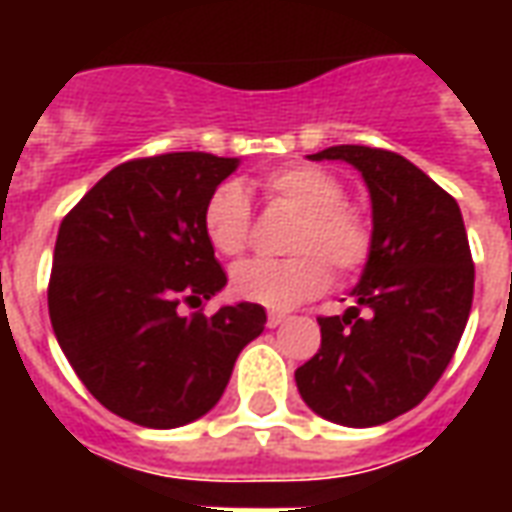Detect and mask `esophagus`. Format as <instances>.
I'll return each mask as SVG.
<instances>
[{"label":"esophagus","instance_id":"34e87169","mask_svg":"<svg viewBox=\"0 0 512 512\" xmlns=\"http://www.w3.org/2000/svg\"><path fill=\"white\" fill-rule=\"evenodd\" d=\"M285 321H288V315H285V312H279V310L268 312V326H271V329H277V326H282Z\"/></svg>","mask_w":512,"mask_h":512}]
</instances>
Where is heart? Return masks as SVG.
<instances>
[{
	"mask_svg": "<svg viewBox=\"0 0 512 512\" xmlns=\"http://www.w3.org/2000/svg\"><path fill=\"white\" fill-rule=\"evenodd\" d=\"M271 205L296 213L285 260H246L233 268L230 288L238 299L263 307H293L315 299L329 285L359 274L373 255L376 233L365 208L345 200L343 180L312 164H290L260 180ZM202 230L216 255L241 257L252 238V208L244 189L227 180L202 211Z\"/></svg>",
	"mask_w": 512,
	"mask_h": 512,
	"instance_id": "b5f03b06",
	"label": "heart"
}]
</instances>
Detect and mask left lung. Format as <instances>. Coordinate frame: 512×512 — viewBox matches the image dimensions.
I'll use <instances>...</instances> for the list:
<instances>
[{
  "label": "left lung",
  "mask_w": 512,
  "mask_h": 512,
  "mask_svg": "<svg viewBox=\"0 0 512 512\" xmlns=\"http://www.w3.org/2000/svg\"><path fill=\"white\" fill-rule=\"evenodd\" d=\"M312 161L354 164L373 200V255L345 315H321V348L296 370L304 403L348 428L384 425L425 400L469 321L474 263L461 208L408 158L365 145Z\"/></svg>",
  "instance_id": "8db88e82"
}]
</instances>
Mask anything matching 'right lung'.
I'll return each mask as SVG.
<instances>
[{
  "label": "right lung",
  "mask_w": 512,
  "mask_h": 512,
  "mask_svg": "<svg viewBox=\"0 0 512 512\" xmlns=\"http://www.w3.org/2000/svg\"><path fill=\"white\" fill-rule=\"evenodd\" d=\"M235 167L213 153L131 158L62 219L51 326L90 395L128 422L180 428L208 414L241 348L266 329V310L249 301L180 312L227 282L202 211Z\"/></svg>",
  "instance_id": "right-lung-1"
}]
</instances>
